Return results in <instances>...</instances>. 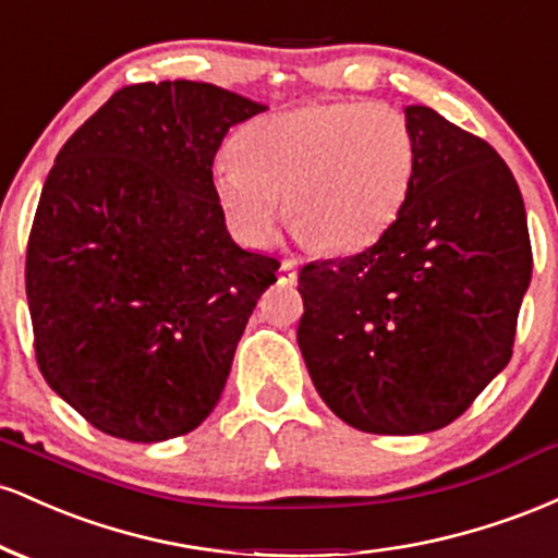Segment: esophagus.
Returning a JSON list of instances; mask_svg holds the SVG:
<instances>
[{
	"label": "esophagus",
	"mask_w": 558,
	"mask_h": 558,
	"mask_svg": "<svg viewBox=\"0 0 558 558\" xmlns=\"http://www.w3.org/2000/svg\"><path fill=\"white\" fill-rule=\"evenodd\" d=\"M278 278H280V283H286V286L296 283V262H293V259H283V262H280Z\"/></svg>",
	"instance_id": "34e87169"
}]
</instances>
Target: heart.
Wrapping results in <instances>:
<instances>
[{
    "mask_svg": "<svg viewBox=\"0 0 558 558\" xmlns=\"http://www.w3.org/2000/svg\"><path fill=\"white\" fill-rule=\"evenodd\" d=\"M414 165L412 125L396 107L315 101L252 120L235 151L215 159L213 189L230 230L248 246L272 243L288 209L301 241L349 254L399 217Z\"/></svg>",
    "mask_w": 558,
    "mask_h": 558,
    "instance_id": "b5f03b06",
    "label": "heart"
}]
</instances>
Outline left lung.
<instances>
[{"label":"left lung","instance_id":"left-lung-1","mask_svg":"<svg viewBox=\"0 0 558 558\" xmlns=\"http://www.w3.org/2000/svg\"><path fill=\"white\" fill-rule=\"evenodd\" d=\"M417 165L373 246L299 272V349L317 393L362 433L446 427L511 360L533 275L527 215L488 141L407 107Z\"/></svg>","mask_w":558,"mask_h":558}]
</instances>
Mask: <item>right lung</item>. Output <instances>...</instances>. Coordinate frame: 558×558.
Listing matches in <instances>:
<instances>
[{
    "instance_id": "obj_1",
    "label": "right lung",
    "mask_w": 558,
    "mask_h": 558,
    "mask_svg": "<svg viewBox=\"0 0 558 558\" xmlns=\"http://www.w3.org/2000/svg\"><path fill=\"white\" fill-rule=\"evenodd\" d=\"M265 105L213 83H136L65 141L25 254L36 362L96 430L133 444L209 417L280 262L230 239L213 162Z\"/></svg>"
}]
</instances>
